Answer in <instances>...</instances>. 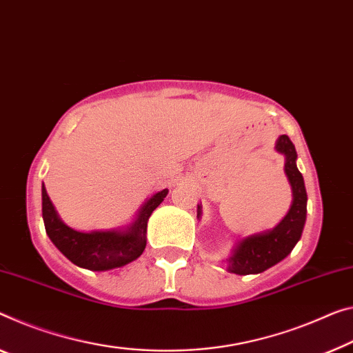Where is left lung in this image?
<instances>
[{
  "label": "left lung",
  "instance_id": "obj_1",
  "mask_svg": "<svg viewBox=\"0 0 353 353\" xmlns=\"http://www.w3.org/2000/svg\"><path fill=\"white\" fill-rule=\"evenodd\" d=\"M276 150L285 156V175L289 176L294 203L285 218L273 230L248 236L227 260L229 271L235 274H257L273 267L292 252L300 240L306 221V189L303 175L296 169L295 145L287 135H281ZM200 216V207H199Z\"/></svg>",
  "mask_w": 353,
  "mask_h": 353
}]
</instances>
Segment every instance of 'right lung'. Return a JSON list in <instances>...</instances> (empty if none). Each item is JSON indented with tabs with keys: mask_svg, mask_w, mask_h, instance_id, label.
<instances>
[{
	"mask_svg": "<svg viewBox=\"0 0 353 353\" xmlns=\"http://www.w3.org/2000/svg\"><path fill=\"white\" fill-rule=\"evenodd\" d=\"M167 189L154 194L142 210L134 224L124 232H91L83 233L70 229L58 218L42 184V218L46 232L70 262L91 271H105L123 267L142 256L146 246V224L153 211L159 207L167 195Z\"/></svg>",
	"mask_w": 353,
	"mask_h": 353,
	"instance_id": "right-lung-1",
	"label": "right lung"
}]
</instances>
